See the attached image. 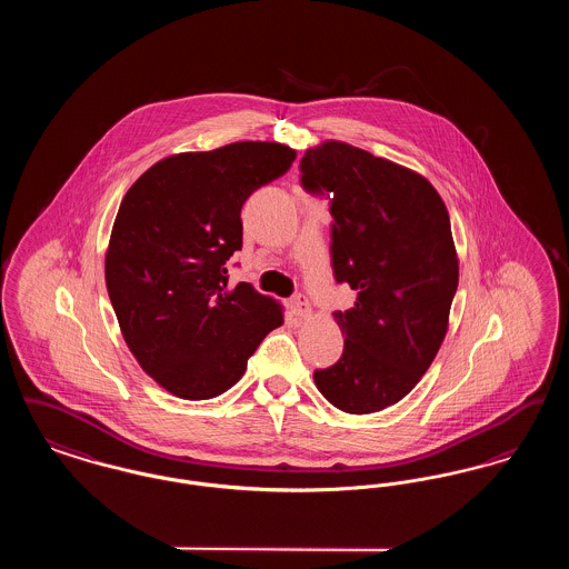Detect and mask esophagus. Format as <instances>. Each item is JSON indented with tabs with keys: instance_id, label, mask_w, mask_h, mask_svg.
Instances as JSON below:
<instances>
[{
	"instance_id": "obj_1",
	"label": "esophagus",
	"mask_w": 569,
	"mask_h": 569,
	"mask_svg": "<svg viewBox=\"0 0 569 569\" xmlns=\"http://www.w3.org/2000/svg\"><path fill=\"white\" fill-rule=\"evenodd\" d=\"M290 309H292V313L300 318V320H305V318H309L311 316V305H309V300L305 295H297L295 298H290Z\"/></svg>"
}]
</instances>
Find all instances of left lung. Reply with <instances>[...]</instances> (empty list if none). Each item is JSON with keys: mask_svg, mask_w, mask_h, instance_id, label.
Returning <instances> with one entry per match:
<instances>
[{"mask_svg": "<svg viewBox=\"0 0 569 569\" xmlns=\"http://www.w3.org/2000/svg\"><path fill=\"white\" fill-rule=\"evenodd\" d=\"M300 183L330 196L332 271L356 290L335 320L343 356L313 373L348 413L399 403L431 367L448 332L459 258L441 196L418 172L328 140L305 151Z\"/></svg>", "mask_w": 569, "mask_h": 569, "instance_id": "left-lung-1", "label": "left lung"}]
</instances>
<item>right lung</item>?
<instances>
[{
  "mask_svg": "<svg viewBox=\"0 0 569 569\" xmlns=\"http://www.w3.org/2000/svg\"><path fill=\"white\" fill-rule=\"evenodd\" d=\"M297 151L244 140L153 163L121 200L107 251V288L138 365L168 392L204 401L243 378L281 305L228 283L243 247L244 200L286 174Z\"/></svg>",
  "mask_w": 569,
  "mask_h": 569,
  "instance_id": "add662e5",
  "label": "right lung"
}]
</instances>
